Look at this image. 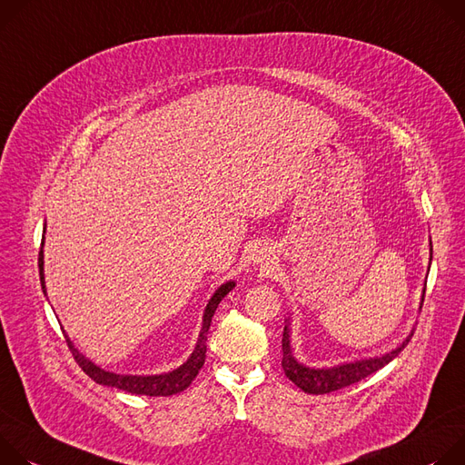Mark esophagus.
<instances>
[{"label":"esophagus","mask_w":465,"mask_h":465,"mask_svg":"<svg viewBox=\"0 0 465 465\" xmlns=\"http://www.w3.org/2000/svg\"><path fill=\"white\" fill-rule=\"evenodd\" d=\"M256 262H259V261H256ZM261 262H264V264H266V261H261Z\"/></svg>","instance_id":"34e87169"}]
</instances>
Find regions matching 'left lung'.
<instances>
[{"mask_svg": "<svg viewBox=\"0 0 465 465\" xmlns=\"http://www.w3.org/2000/svg\"><path fill=\"white\" fill-rule=\"evenodd\" d=\"M414 336L411 332L395 351L377 356V358H368V360H358V362L352 364H343V366H334V368H325V370H314V368H306L299 364L297 360L292 356L290 349V331L288 325L284 327L282 332V370L284 375L301 390L306 393H314V395H323L331 393L336 390H341L345 386H351L358 381L366 379L368 375L379 371L386 364H390L391 360L408 345V341Z\"/></svg>", "mask_w": 465, "mask_h": 465, "instance_id": "left-lung-1", "label": "left lung"}]
</instances>
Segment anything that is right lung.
<instances>
[{"mask_svg":"<svg viewBox=\"0 0 465 465\" xmlns=\"http://www.w3.org/2000/svg\"><path fill=\"white\" fill-rule=\"evenodd\" d=\"M44 245V242H42ZM42 245L38 251V270H40V282H42V290L45 293V286H44V254H42ZM234 288V282L229 281L223 286H220L216 290V293L213 295V299L206 304V311L203 316V329L199 334V341L192 352V356L186 360V362L177 368L172 373H164V375H153V377H133V375H116L111 371L101 370L97 366H94L90 360H86L70 341V338L66 336V343L72 351V356L75 358V362L79 364V368L97 384L103 386H113L129 393H136V395H149V397H168L173 393H179L183 390H186L192 381L197 377L199 370L204 364V352H206V334H209L211 329V322L213 316L216 312V308L220 304V301Z\"/></svg>","mask_w":465,"mask_h":465,"instance_id":"obj_1","label":"right lung"}]
</instances>
